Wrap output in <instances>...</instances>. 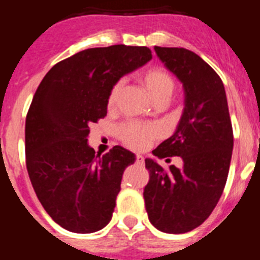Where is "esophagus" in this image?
Masks as SVG:
<instances>
[{
  "label": "esophagus",
  "mask_w": 260,
  "mask_h": 260,
  "mask_svg": "<svg viewBox=\"0 0 260 260\" xmlns=\"http://www.w3.org/2000/svg\"><path fill=\"white\" fill-rule=\"evenodd\" d=\"M137 164L139 165H144V157L142 155H137Z\"/></svg>",
  "instance_id": "esophagus-1"
}]
</instances>
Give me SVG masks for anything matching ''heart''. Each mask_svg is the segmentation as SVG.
Listing matches in <instances>:
<instances>
[{
    "instance_id": "obj_1",
    "label": "heart",
    "mask_w": 260,
    "mask_h": 260,
    "mask_svg": "<svg viewBox=\"0 0 260 260\" xmlns=\"http://www.w3.org/2000/svg\"><path fill=\"white\" fill-rule=\"evenodd\" d=\"M143 82L147 91L150 92L152 100L156 103H165L171 100L174 92V82L162 69H151L144 74ZM123 87V80H118L110 89L108 96V107L113 108L117 104L119 92ZM119 135L123 143L134 150H143L150 146L155 137V130L150 126H143L139 123H127L119 130Z\"/></svg>"
}]
</instances>
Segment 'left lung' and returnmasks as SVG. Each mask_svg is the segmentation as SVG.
I'll return each mask as SVG.
<instances>
[{
    "label": "left lung",
    "mask_w": 260,
    "mask_h": 260,
    "mask_svg": "<svg viewBox=\"0 0 260 260\" xmlns=\"http://www.w3.org/2000/svg\"><path fill=\"white\" fill-rule=\"evenodd\" d=\"M158 59L183 87L176 130L152 151L158 158L182 157L165 172L146 158L150 181L144 203L151 224L164 233L190 232L207 219L224 190L233 151V130L224 84L198 54L185 48L155 47Z\"/></svg>",
    "instance_id": "obj_1"
}]
</instances>
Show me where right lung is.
Masks as SVG:
<instances>
[{
	"label": "right lung",
	"mask_w": 260,
	"mask_h": 260,
	"mask_svg": "<svg viewBox=\"0 0 260 260\" xmlns=\"http://www.w3.org/2000/svg\"><path fill=\"white\" fill-rule=\"evenodd\" d=\"M152 58L147 47L112 45L75 53L53 66L32 99L26 118V162L48 215L74 233L109 224L123 172L135 155L114 146L96 155L89 125L104 118L110 89Z\"/></svg>",
	"instance_id": "1"
}]
</instances>
